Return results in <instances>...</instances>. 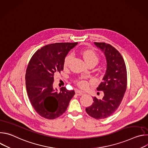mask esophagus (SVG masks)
Masks as SVG:
<instances>
[{"label": "esophagus", "mask_w": 148, "mask_h": 148, "mask_svg": "<svg viewBox=\"0 0 148 148\" xmlns=\"http://www.w3.org/2000/svg\"><path fill=\"white\" fill-rule=\"evenodd\" d=\"M75 94H76V95H82L84 94V92H83L82 91H81L77 90V91H75Z\"/></svg>", "instance_id": "obj_1"}]
</instances>
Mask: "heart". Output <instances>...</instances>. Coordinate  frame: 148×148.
Returning <instances> with one entry per match:
<instances>
[{"mask_svg":"<svg viewBox=\"0 0 148 148\" xmlns=\"http://www.w3.org/2000/svg\"><path fill=\"white\" fill-rule=\"evenodd\" d=\"M81 53L82 56L84 60H85V61L87 62V64L91 62H95L97 64L99 60L98 55L96 54V53L94 51L92 50H82L81 52ZM73 58V55L71 53L69 54L66 57L64 61V67H67L70 65ZM77 84L78 86L81 88H85L87 86V82L86 80H79L77 81Z\"/></svg>","mask_w":148,"mask_h":148,"instance_id":"b5f03b06","label":"heart"}]
</instances>
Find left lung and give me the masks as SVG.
I'll return each mask as SVG.
<instances>
[{
  "instance_id": "8db88e82",
  "label": "left lung",
  "mask_w": 148,
  "mask_h": 148,
  "mask_svg": "<svg viewBox=\"0 0 148 148\" xmlns=\"http://www.w3.org/2000/svg\"><path fill=\"white\" fill-rule=\"evenodd\" d=\"M94 45L104 54L107 61V70L98 87V91H103L102 99L94 97V102L86 108L91 117L100 119L111 116L119 107L127 86V73L125 61L119 52L105 43Z\"/></svg>"
}]
</instances>
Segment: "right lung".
Masks as SVG:
<instances>
[{"label":"right lung","mask_w":148,"mask_h":148,"mask_svg":"<svg viewBox=\"0 0 148 148\" xmlns=\"http://www.w3.org/2000/svg\"><path fill=\"white\" fill-rule=\"evenodd\" d=\"M78 43H56L38 50L31 58L26 73L28 97L42 117L55 119L64 113L75 94L74 90L54 88V75L64 69V59Z\"/></svg>","instance_id":"obj_1"}]
</instances>
